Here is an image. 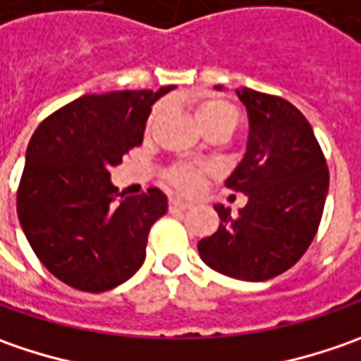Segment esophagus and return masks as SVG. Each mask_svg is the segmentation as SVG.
Instances as JSON below:
<instances>
[{
	"instance_id": "obj_1",
	"label": "esophagus",
	"mask_w": 361,
	"mask_h": 361,
	"mask_svg": "<svg viewBox=\"0 0 361 361\" xmlns=\"http://www.w3.org/2000/svg\"><path fill=\"white\" fill-rule=\"evenodd\" d=\"M171 211H188L192 204L190 202H185V201H180V199H171Z\"/></svg>"
}]
</instances>
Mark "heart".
Here are the masks:
<instances>
[{
  "instance_id": "1",
  "label": "heart",
  "mask_w": 361,
  "mask_h": 361,
  "mask_svg": "<svg viewBox=\"0 0 361 361\" xmlns=\"http://www.w3.org/2000/svg\"><path fill=\"white\" fill-rule=\"evenodd\" d=\"M162 114V108H154L150 118H148V128H152L157 124V120ZM195 116L197 122L202 126V130H233L235 122H237V112L231 104H227L225 100L219 98H209L202 100L195 108ZM211 173L209 166H199V164H174L166 173H164V180L176 190L180 192H197L202 185L204 174Z\"/></svg>"
}]
</instances>
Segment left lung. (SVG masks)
I'll use <instances>...</instances> for the list:
<instances>
[{
    "label": "left lung",
    "instance_id": "left-lung-1",
    "mask_svg": "<svg viewBox=\"0 0 361 361\" xmlns=\"http://www.w3.org/2000/svg\"><path fill=\"white\" fill-rule=\"evenodd\" d=\"M235 94L249 114V138L225 185L247 195V204L237 216L215 204L221 225L199 241V255L227 277L267 281L293 267L312 245L329 173L312 124L295 106L251 88Z\"/></svg>",
    "mask_w": 361,
    "mask_h": 361
}]
</instances>
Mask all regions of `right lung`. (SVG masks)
<instances>
[{
	"instance_id": "add662e5",
	"label": "right lung",
	"mask_w": 361,
	"mask_h": 361,
	"mask_svg": "<svg viewBox=\"0 0 361 361\" xmlns=\"http://www.w3.org/2000/svg\"><path fill=\"white\" fill-rule=\"evenodd\" d=\"M174 86L86 94L34 132L18 188V216L37 259L66 285L100 293L145 263L148 231L166 213L159 188L116 201L110 166L142 145L152 104Z\"/></svg>"
}]
</instances>
